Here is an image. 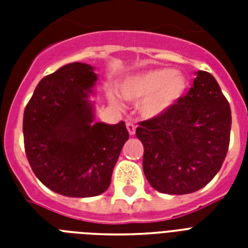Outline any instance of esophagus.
Here are the masks:
<instances>
[{"instance_id":"obj_1","label":"esophagus","mask_w":248,"mask_h":248,"mask_svg":"<svg viewBox=\"0 0 248 248\" xmlns=\"http://www.w3.org/2000/svg\"><path fill=\"white\" fill-rule=\"evenodd\" d=\"M126 127H127V131H128V134H130V135H134V134H135V124H132V122H130V121H127V122H126Z\"/></svg>"}]
</instances>
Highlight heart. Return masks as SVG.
Returning <instances> with one entry per match:
<instances>
[{"mask_svg":"<svg viewBox=\"0 0 248 248\" xmlns=\"http://www.w3.org/2000/svg\"><path fill=\"white\" fill-rule=\"evenodd\" d=\"M184 76L170 68H155L124 78L120 83L121 95L128 101L140 103V113L147 118L165 114L186 91Z\"/></svg>","mask_w":248,"mask_h":248,"instance_id":"obj_1","label":"heart"}]
</instances>
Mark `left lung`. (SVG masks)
<instances>
[{"instance_id": "1", "label": "left lung", "mask_w": 248, "mask_h": 248, "mask_svg": "<svg viewBox=\"0 0 248 248\" xmlns=\"http://www.w3.org/2000/svg\"><path fill=\"white\" fill-rule=\"evenodd\" d=\"M231 126V107L219 83L211 73L196 72L186 95L165 114L136 127L149 184L166 194L203 188L227 157Z\"/></svg>"}]
</instances>
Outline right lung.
I'll return each mask as SVG.
<instances>
[{"instance_id":"1","label":"right lung","mask_w":248,"mask_h":248,"mask_svg":"<svg viewBox=\"0 0 248 248\" xmlns=\"http://www.w3.org/2000/svg\"><path fill=\"white\" fill-rule=\"evenodd\" d=\"M96 78L89 64H67L41 79L24 109L29 165L42 184L62 196L104 193L128 140L124 122L93 124L86 97Z\"/></svg>"}]
</instances>
